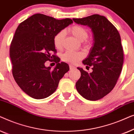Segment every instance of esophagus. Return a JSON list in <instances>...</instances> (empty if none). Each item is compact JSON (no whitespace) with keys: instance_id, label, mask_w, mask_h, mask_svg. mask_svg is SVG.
<instances>
[{"instance_id":"1","label":"esophagus","mask_w":134,"mask_h":134,"mask_svg":"<svg viewBox=\"0 0 134 134\" xmlns=\"http://www.w3.org/2000/svg\"><path fill=\"white\" fill-rule=\"evenodd\" d=\"M69 69H70L71 70H73V69H76V67H75L74 66H73L72 65H69Z\"/></svg>"}]
</instances>
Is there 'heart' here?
Masks as SVG:
<instances>
[{
	"label": "heart",
	"instance_id": "1",
	"mask_svg": "<svg viewBox=\"0 0 134 134\" xmlns=\"http://www.w3.org/2000/svg\"><path fill=\"white\" fill-rule=\"evenodd\" d=\"M68 32L72 34L80 41H82L83 46L85 47L90 46V41L86 39L88 36V32L85 27L80 25H74L68 29ZM65 33L62 30L57 33L53 38V43L55 47L58 50H60L63 47V44L65 39ZM84 57L83 53L81 52H73L66 51L62 56V61L67 63H76Z\"/></svg>",
	"mask_w": 134,
	"mask_h": 134
}]
</instances>
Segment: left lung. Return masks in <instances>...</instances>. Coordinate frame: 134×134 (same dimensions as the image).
Masks as SVG:
<instances>
[{
    "label": "left lung",
    "mask_w": 134,
    "mask_h": 134,
    "mask_svg": "<svg viewBox=\"0 0 134 134\" xmlns=\"http://www.w3.org/2000/svg\"><path fill=\"white\" fill-rule=\"evenodd\" d=\"M72 19L90 27L94 38L88 56L82 62L87 67L91 66L93 71L88 73L77 68L81 76L76 83V89L88 100H99L112 90L121 72L124 53L120 35L104 16L93 14Z\"/></svg>",
    "instance_id": "left-lung-1"
}]
</instances>
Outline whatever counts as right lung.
Wrapping results in <instances>:
<instances>
[{
  "instance_id": "obj_1",
  "label": "right lung",
  "mask_w": 134,
  "mask_h": 134,
  "mask_svg": "<svg viewBox=\"0 0 134 134\" xmlns=\"http://www.w3.org/2000/svg\"><path fill=\"white\" fill-rule=\"evenodd\" d=\"M72 23L69 18L58 20L37 13L18 25L10 47L12 74L22 90L32 98L40 99L54 93L69 70L67 63H60L53 38ZM47 61L55 62L56 68L52 70L46 67Z\"/></svg>"
}]
</instances>
